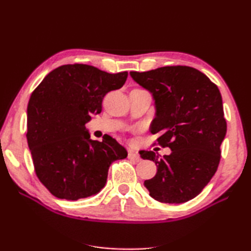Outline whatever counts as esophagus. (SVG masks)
<instances>
[{"label": "esophagus", "mask_w": 251, "mask_h": 251, "mask_svg": "<svg viewBox=\"0 0 251 251\" xmlns=\"http://www.w3.org/2000/svg\"><path fill=\"white\" fill-rule=\"evenodd\" d=\"M128 159L134 160V161H139L141 160V157H139L137 152H134L133 151H128Z\"/></svg>", "instance_id": "1"}]
</instances>
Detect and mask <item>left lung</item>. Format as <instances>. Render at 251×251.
Wrapping results in <instances>:
<instances>
[{"label":"left lung","instance_id":"left-lung-1","mask_svg":"<svg viewBox=\"0 0 251 251\" xmlns=\"http://www.w3.org/2000/svg\"><path fill=\"white\" fill-rule=\"evenodd\" d=\"M136 83L155 100L151 134L172 152L160 157L141 151L143 159L155 161L157 173L144 185L160 202L181 203L201 193L217 171L220 145L227 131L223 100L217 85L194 67L164 66L130 72Z\"/></svg>","mask_w":251,"mask_h":251}]
</instances>
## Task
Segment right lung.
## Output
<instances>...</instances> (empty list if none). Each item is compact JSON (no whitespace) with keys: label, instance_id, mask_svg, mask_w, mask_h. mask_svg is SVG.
<instances>
[{"label":"right lung","instance_id":"add662e5","mask_svg":"<svg viewBox=\"0 0 251 251\" xmlns=\"http://www.w3.org/2000/svg\"><path fill=\"white\" fill-rule=\"evenodd\" d=\"M128 73L109 74L86 64L62 65L45 76L27 105V144L40 181L55 197L77 201L100 192L113 161L127 151L106 135L93 141L85 124Z\"/></svg>","mask_w":251,"mask_h":251}]
</instances>
